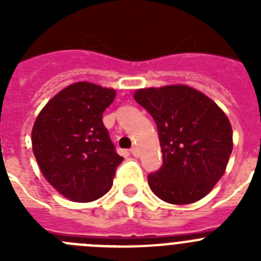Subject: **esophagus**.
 <instances>
[{
    "label": "esophagus",
    "instance_id": "esophagus-1",
    "mask_svg": "<svg viewBox=\"0 0 261 261\" xmlns=\"http://www.w3.org/2000/svg\"><path fill=\"white\" fill-rule=\"evenodd\" d=\"M130 153H132L133 156H138V155H140V151H138V149L136 146H133L132 149H130Z\"/></svg>",
    "mask_w": 261,
    "mask_h": 261
}]
</instances>
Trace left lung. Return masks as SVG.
I'll return each mask as SVG.
<instances>
[{
	"label": "left lung",
	"mask_w": 261,
	"mask_h": 261,
	"mask_svg": "<svg viewBox=\"0 0 261 261\" xmlns=\"http://www.w3.org/2000/svg\"><path fill=\"white\" fill-rule=\"evenodd\" d=\"M133 98L153 116L162 149V167L147 176L150 190L170 204L201 200L223 176L232 151L225 112L187 85L138 89Z\"/></svg>",
	"instance_id": "left-lung-1"
}]
</instances>
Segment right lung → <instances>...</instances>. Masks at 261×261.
Listing matches in <instances>:
<instances>
[{
	"label": "right lung",
	"mask_w": 261,
	"mask_h": 261,
	"mask_svg": "<svg viewBox=\"0 0 261 261\" xmlns=\"http://www.w3.org/2000/svg\"><path fill=\"white\" fill-rule=\"evenodd\" d=\"M115 96L114 89L75 82L50 99L32 126V151L41 174L71 201L105 196L123 162L102 120Z\"/></svg>",
	"instance_id": "add662e5"
}]
</instances>
